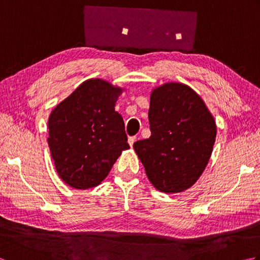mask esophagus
<instances>
[{"mask_svg": "<svg viewBox=\"0 0 260 260\" xmlns=\"http://www.w3.org/2000/svg\"><path fill=\"white\" fill-rule=\"evenodd\" d=\"M135 141H136V136H131V137H129V139H128V144H129L131 147L134 145Z\"/></svg>", "mask_w": 260, "mask_h": 260, "instance_id": "1", "label": "esophagus"}]
</instances>
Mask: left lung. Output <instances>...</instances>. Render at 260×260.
Listing matches in <instances>:
<instances>
[{
    "mask_svg": "<svg viewBox=\"0 0 260 260\" xmlns=\"http://www.w3.org/2000/svg\"><path fill=\"white\" fill-rule=\"evenodd\" d=\"M148 120L151 137L134 143L148 180L164 193L189 189L213 150L217 127L211 113L189 86L168 82L152 91Z\"/></svg>",
    "mask_w": 260,
    "mask_h": 260,
    "instance_id": "1",
    "label": "left lung"
}]
</instances>
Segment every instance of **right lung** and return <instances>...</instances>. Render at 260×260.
Listing matches in <instances>:
<instances>
[{"label": "right lung", "mask_w": 260, "mask_h": 260, "mask_svg": "<svg viewBox=\"0 0 260 260\" xmlns=\"http://www.w3.org/2000/svg\"><path fill=\"white\" fill-rule=\"evenodd\" d=\"M121 88L89 79L52 110L48 144L57 172L75 189H89L108 175L121 151L129 148L115 103Z\"/></svg>", "instance_id": "obj_1"}]
</instances>
